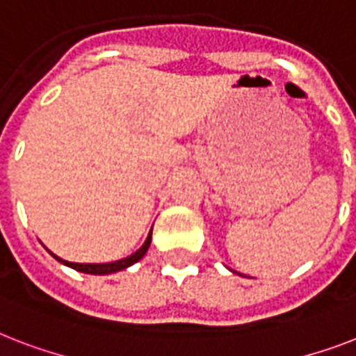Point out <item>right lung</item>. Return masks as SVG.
Returning <instances> with one entry per match:
<instances>
[{
	"label": "right lung",
	"instance_id": "1",
	"mask_svg": "<svg viewBox=\"0 0 356 356\" xmlns=\"http://www.w3.org/2000/svg\"><path fill=\"white\" fill-rule=\"evenodd\" d=\"M149 243H151V231L149 234H147V238H145L144 245H142L136 253L129 254V257H125V259L122 260H116V262H107V264H79V262H68V260L58 259L57 254H53L51 251H49V253H51L58 262H63V264L70 266V268H74V270L77 271L90 273V275H108V273H116V271L125 270V268H129V266H133L134 262H138V260L145 254V251L149 249Z\"/></svg>",
	"mask_w": 356,
	"mask_h": 356
}]
</instances>
